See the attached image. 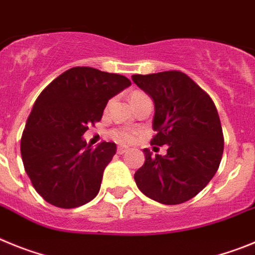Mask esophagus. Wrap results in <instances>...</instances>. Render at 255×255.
Instances as JSON below:
<instances>
[{
	"label": "esophagus",
	"mask_w": 255,
	"mask_h": 255,
	"mask_svg": "<svg viewBox=\"0 0 255 255\" xmlns=\"http://www.w3.org/2000/svg\"><path fill=\"white\" fill-rule=\"evenodd\" d=\"M117 152H118L119 155H123V153L128 152V147H125V146H118V148H117Z\"/></svg>",
	"instance_id": "1"
}]
</instances>
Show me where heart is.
<instances>
[{"mask_svg": "<svg viewBox=\"0 0 255 255\" xmlns=\"http://www.w3.org/2000/svg\"><path fill=\"white\" fill-rule=\"evenodd\" d=\"M137 95H142L141 93H133L130 98ZM137 130L133 129V128H117L112 132V137H113L116 141L122 142V143H129L133 139L136 138Z\"/></svg>", "mask_w": 255, "mask_h": 255, "instance_id": "1", "label": "heart"}]
</instances>
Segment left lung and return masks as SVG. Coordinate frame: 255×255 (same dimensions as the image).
Instances as JSON below:
<instances>
[{"instance_id": "obj_1", "label": "left lung", "mask_w": 255, "mask_h": 255, "mask_svg": "<svg viewBox=\"0 0 255 255\" xmlns=\"http://www.w3.org/2000/svg\"><path fill=\"white\" fill-rule=\"evenodd\" d=\"M155 107L151 144H166L165 156L143 148L134 180L144 196L164 205L193 198L216 174L224 152L219 113L210 96L180 71L133 75Z\"/></svg>"}]
</instances>
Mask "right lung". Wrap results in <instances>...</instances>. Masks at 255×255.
Listing matches in <instances>:
<instances>
[{
  "label": "right lung",
  "instance_id": "add662e5",
  "mask_svg": "<svg viewBox=\"0 0 255 255\" xmlns=\"http://www.w3.org/2000/svg\"><path fill=\"white\" fill-rule=\"evenodd\" d=\"M129 85L122 75L73 67L38 96L20 150L31 184L48 203L75 208L99 193L103 173L117 146L100 142L93 148L82 134L102 119L109 99Z\"/></svg>",
  "mask_w": 255,
  "mask_h": 255
}]
</instances>
